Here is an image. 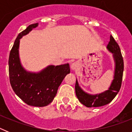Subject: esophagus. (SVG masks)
I'll return each instance as SVG.
<instances>
[{"mask_svg":"<svg viewBox=\"0 0 132 132\" xmlns=\"http://www.w3.org/2000/svg\"><path fill=\"white\" fill-rule=\"evenodd\" d=\"M78 68V64L77 63H73L71 65V69L72 71H75Z\"/></svg>","mask_w":132,"mask_h":132,"instance_id":"esophagus-1","label":"esophagus"}]
</instances>
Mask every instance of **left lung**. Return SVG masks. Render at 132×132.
I'll return each mask as SVG.
<instances>
[{"instance_id":"left-lung-1","label":"left lung","mask_w":132,"mask_h":132,"mask_svg":"<svg viewBox=\"0 0 132 132\" xmlns=\"http://www.w3.org/2000/svg\"><path fill=\"white\" fill-rule=\"evenodd\" d=\"M107 50L112 53L114 61V78L109 88L99 94H91L86 93L79 86L77 79L75 83V93L79 102L87 107H99L106 105L112 101L120 89L123 71V61L118 44L110 36Z\"/></svg>"}]
</instances>
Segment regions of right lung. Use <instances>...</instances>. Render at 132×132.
<instances>
[{
	"label": "right lung",
	"mask_w": 132,
	"mask_h": 132,
	"mask_svg": "<svg viewBox=\"0 0 132 132\" xmlns=\"http://www.w3.org/2000/svg\"><path fill=\"white\" fill-rule=\"evenodd\" d=\"M38 26V23L27 27L17 36L9 55V77L11 87L18 97L33 106H47L53 101L63 80L70 73L69 63L48 65L37 73L28 71L20 59V39Z\"/></svg>",
	"instance_id": "obj_1"
}]
</instances>
